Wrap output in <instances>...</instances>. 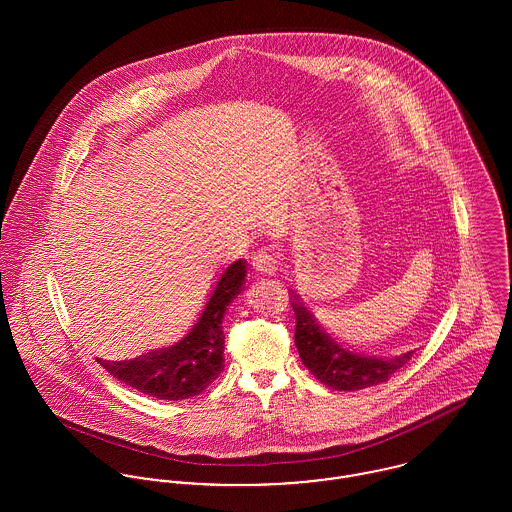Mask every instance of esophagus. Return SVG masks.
<instances>
[{
  "instance_id": "obj_1",
  "label": "esophagus",
  "mask_w": 512,
  "mask_h": 512,
  "mask_svg": "<svg viewBox=\"0 0 512 512\" xmlns=\"http://www.w3.org/2000/svg\"><path fill=\"white\" fill-rule=\"evenodd\" d=\"M252 266H254L256 272L272 276L278 270V258L274 254H270V252H258L254 256V260H252Z\"/></svg>"
}]
</instances>
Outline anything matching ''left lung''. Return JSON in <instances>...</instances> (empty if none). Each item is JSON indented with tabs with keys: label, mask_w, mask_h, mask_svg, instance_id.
Returning <instances> with one entry per match:
<instances>
[{
	"label": "left lung",
	"mask_w": 512,
	"mask_h": 512,
	"mask_svg": "<svg viewBox=\"0 0 512 512\" xmlns=\"http://www.w3.org/2000/svg\"><path fill=\"white\" fill-rule=\"evenodd\" d=\"M292 305L297 353L309 372L333 390L351 392L382 384L412 359L414 351L392 359H376L345 351L323 333L313 315L299 301H293Z\"/></svg>",
	"instance_id": "8db88e82"
}]
</instances>
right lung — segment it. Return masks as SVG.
Instances as JSON below:
<instances>
[{
  "instance_id": "obj_1",
  "label": "right lung",
  "mask_w": 512,
  "mask_h": 512,
  "mask_svg": "<svg viewBox=\"0 0 512 512\" xmlns=\"http://www.w3.org/2000/svg\"><path fill=\"white\" fill-rule=\"evenodd\" d=\"M244 276V260L226 268L203 315L177 345L132 361H96L112 376L151 398L185 400L201 394L224 370L222 315L228 303L242 292Z\"/></svg>"
}]
</instances>
